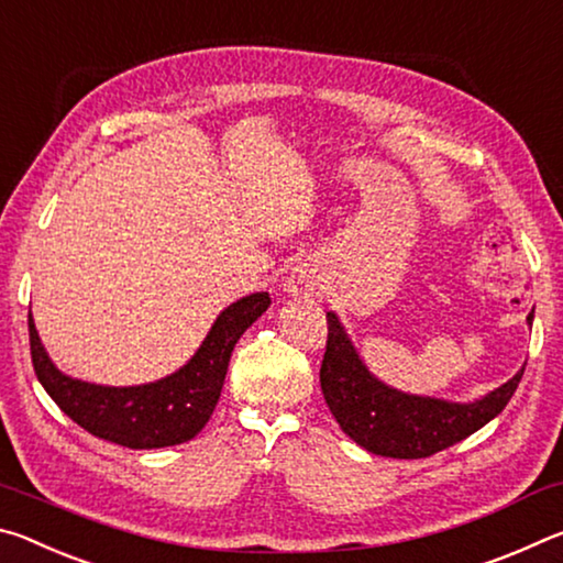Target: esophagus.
Wrapping results in <instances>:
<instances>
[{"label":"esophagus","instance_id":"obj_1","mask_svg":"<svg viewBox=\"0 0 563 563\" xmlns=\"http://www.w3.org/2000/svg\"><path fill=\"white\" fill-rule=\"evenodd\" d=\"M285 290H288L292 298H320V290H322L320 273L312 268V265L302 263L298 268H292L288 278H285Z\"/></svg>","mask_w":563,"mask_h":563}]
</instances>
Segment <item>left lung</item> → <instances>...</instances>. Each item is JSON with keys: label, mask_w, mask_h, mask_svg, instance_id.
<instances>
[{"label": "left lung", "mask_w": 563, "mask_h": 563, "mask_svg": "<svg viewBox=\"0 0 563 563\" xmlns=\"http://www.w3.org/2000/svg\"><path fill=\"white\" fill-rule=\"evenodd\" d=\"M533 312L527 318L529 328ZM521 375L523 367L474 402L409 395L369 373L338 312H328V350L320 367L322 395L340 430L369 454L424 460L466 440L507 407Z\"/></svg>", "instance_id": "1"}]
</instances>
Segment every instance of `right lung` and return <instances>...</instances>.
Listing matches in <instances>:
<instances>
[{
    "instance_id": "add662e5",
    "label": "right lung",
    "mask_w": 563,
    "mask_h": 563,
    "mask_svg": "<svg viewBox=\"0 0 563 563\" xmlns=\"http://www.w3.org/2000/svg\"><path fill=\"white\" fill-rule=\"evenodd\" d=\"M268 292H251L228 305L184 367L156 383L131 387L97 385L64 375L44 350L30 312L34 373L62 412L99 440L129 450L184 444L211 419L235 342L268 310Z\"/></svg>"
}]
</instances>
